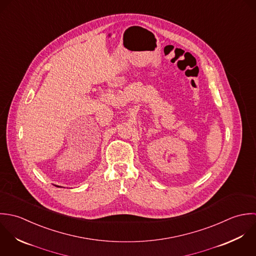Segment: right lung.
I'll list each match as a JSON object with an SVG mask.
<instances>
[{"label": "right lung", "instance_id": "right-lung-1", "mask_svg": "<svg viewBox=\"0 0 256 256\" xmlns=\"http://www.w3.org/2000/svg\"><path fill=\"white\" fill-rule=\"evenodd\" d=\"M57 187H59V186H57Z\"/></svg>", "mask_w": 256, "mask_h": 256}]
</instances>
